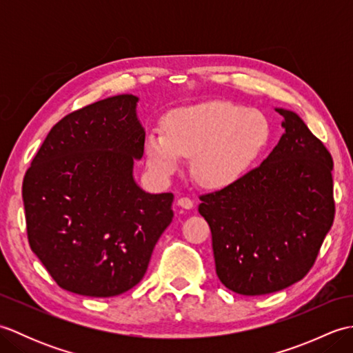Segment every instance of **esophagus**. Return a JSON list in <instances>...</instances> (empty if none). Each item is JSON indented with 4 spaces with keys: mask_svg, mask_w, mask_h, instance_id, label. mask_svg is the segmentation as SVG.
<instances>
[{
    "mask_svg": "<svg viewBox=\"0 0 353 353\" xmlns=\"http://www.w3.org/2000/svg\"><path fill=\"white\" fill-rule=\"evenodd\" d=\"M177 205L181 206V208H183V209H191V208L194 206L192 200H191V199H188V197H181V199H177Z\"/></svg>",
    "mask_w": 353,
    "mask_h": 353,
    "instance_id": "1",
    "label": "esophagus"
}]
</instances>
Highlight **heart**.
Returning a JSON list of instances; mask_svg holds the SVG:
<instances>
[{
	"mask_svg": "<svg viewBox=\"0 0 353 353\" xmlns=\"http://www.w3.org/2000/svg\"><path fill=\"white\" fill-rule=\"evenodd\" d=\"M267 118L258 110L209 101L182 108L168 115L165 132L147 137L148 165L168 177L181 167L182 156L192 157L196 181L209 188H224L238 181L265 147Z\"/></svg>",
	"mask_w": 353,
	"mask_h": 353,
	"instance_id": "obj_1",
	"label": "heart"
}]
</instances>
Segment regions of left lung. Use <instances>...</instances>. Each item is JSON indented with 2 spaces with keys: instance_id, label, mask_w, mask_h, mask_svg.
I'll use <instances>...</instances> for the list:
<instances>
[{
  "instance_id": "left-lung-1",
  "label": "left lung",
  "mask_w": 353,
  "mask_h": 353,
  "mask_svg": "<svg viewBox=\"0 0 353 353\" xmlns=\"http://www.w3.org/2000/svg\"><path fill=\"white\" fill-rule=\"evenodd\" d=\"M276 110L285 133L267 159L226 188L200 196L216 276L243 296L303 279L334 223L331 153L297 114Z\"/></svg>"
}]
</instances>
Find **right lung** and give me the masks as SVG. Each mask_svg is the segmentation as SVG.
Instances as JSON below:
<instances>
[{
	"label": "right lung",
	"mask_w": 353,
	"mask_h": 353,
	"mask_svg": "<svg viewBox=\"0 0 353 353\" xmlns=\"http://www.w3.org/2000/svg\"><path fill=\"white\" fill-rule=\"evenodd\" d=\"M138 100L109 97L62 118L22 182L30 247L59 287L80 296L133 288L174 215L171 192H145L133 179L145 144Z\"/></svg>",
	"instance_id": "add662e5"
}]
</instances>
